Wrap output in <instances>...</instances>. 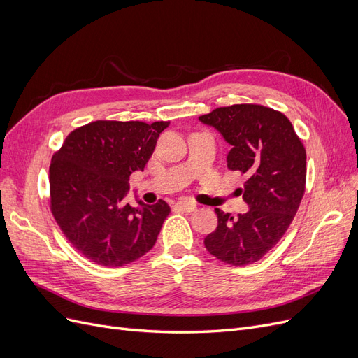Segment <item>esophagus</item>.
Here are the masks:
<instances>
[{
	"label": "esophagus",
	"instance_id": "34e87169",
	"mask_svg": "<svg viewBox=\"0 0 358 358\" xmlns=\"http://www.w3.org/2000/svg\"><path fill=\"white\" fill-rule=\"evenodd\" d=\"M175 208L178 210H182V212H192L194 209H196V203L192 201H187V200H180L175 204Z\"/></svg>",
	"mask_w": 358,
	"mask_h": 358
}]
</instances>
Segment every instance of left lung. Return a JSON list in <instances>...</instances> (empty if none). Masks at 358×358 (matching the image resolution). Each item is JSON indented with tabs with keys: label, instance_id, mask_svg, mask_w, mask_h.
Segmentation results:
<instances>
[{
	"label": "left lung",
	"instance_id": "obj_1",
	"mask_svg": "<svg viewBox=\"0 0 358 358\" xmlns=\"http://www.w3.org/2000/svg\"><path fill=\"white\" fill-rule=\"evenodd\" d=\"M220 131L231 149L227 166L246 175V213L215 209L218 227L204 237L208 251L231 266L258 262L294 220L306 183V150L289 119L259 104L218 107L199 117Z\"/></svg>",
	"mask_w": 358,
	"mask_h": 358
}]
</instances>
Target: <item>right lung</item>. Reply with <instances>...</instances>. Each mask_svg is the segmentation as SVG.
Listing matches in <instances>:
<instances>
[{"instance_id": "1", "label": "right lung", "mask_w": 358, "mask_h": 358, "mask_svg": "<svg viewBox=\"0 0 358 358\" xmlns=\"http://www.w3.org/2000/svg\"><path fill=\"white\" fill-rule=\"evenodd\" d=\"M170 122L95 121L71 131L49 169L50 210L80 254L106 267L152 249L169 216L166 201L125 203L129 175L142 171Z\"/></svg>"}]
</instances>
